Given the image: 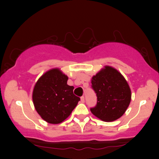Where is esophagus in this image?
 <instances>
[{"mask_svg":"<svg viewBox=\"0 0 159 159\" xmlns=\"http://www.w3.org/2000/svg\"><path fill=\"white\" fill-rule=\"evenodd\" d=\"M81 102L82 103H84V96L81 97Z\"/></svg>","mask_w":159,"mask_h":159,"instance_id":"esophagus-1","label":"esophagus"}]
</instances>
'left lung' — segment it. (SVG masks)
<instances>
[{"label": "left lung", "instance_id": "8db88e82", "mask_svg": "<svg viewBox=\"0 0 159 159\" xmlns=\"http://www.w3.org/2000/svg\"><path fill=\"white\" fill-rule=\"evenodd\" d=\"M97 95V105L92 114L106 122L114 121L125 114L131 101V90L127 80L114 67L105 66L91 79Z\"/></svg>", "mask_w": 159, "mask_h": 159}]
</instances>
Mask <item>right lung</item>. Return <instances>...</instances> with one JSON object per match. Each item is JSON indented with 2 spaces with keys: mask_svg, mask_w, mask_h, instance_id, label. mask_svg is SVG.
<instances>
[{
  "mask_svg": "<svg viewBox=\"0 0 159 159\" xmlns=\"http://www.w3.org/2000/svg\"><path fill=\"white\" fill-rule=\"evenodd\" d=\"M67 80L68 77L60 69L53 68L43 74L34 84L32 91L34 108L48 123H61L80 101L74 95V87L68 85Z\"/></svg>",
  "mask_w": 159,
  "mask_h": 159,
  "instance_id": "right-lung-1",
  "label": "right lung"
}]
</instances>
